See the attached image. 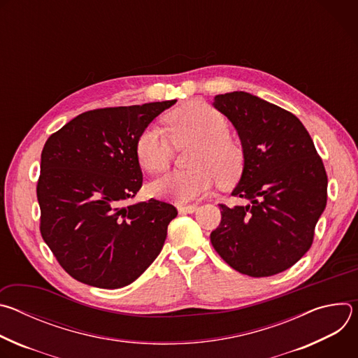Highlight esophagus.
Masks as SVG:
<instances>
[{"label":"esophagus","instance_id":"1","mask_svg":"<svg viewBox=\"0 0 358 358\" xmlns=\"http://www.w3.org/2000/svg\"><path fill=\"white\" fill-rule=\"evenodd\" d=\"M196 206L195 203H189V206H178V211L182 214H192L196 211Z\"/></svg>","mask_w":358,"mask_h":358}]
</instances>
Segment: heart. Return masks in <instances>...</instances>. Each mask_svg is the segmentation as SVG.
<instances>
[{
  "label": "heart",
  "instance_id": "1",
  "mask_svg": "<svg viewBox=\"0 0 358 358\" xmlns=\"http://www.w3.org/2000/svg\"><path fill=\"white\" fill-rule=\"evenodd\" d=\"M166 120L176 145L196 144L189 163L194 169L156 180L150 187L152 194L184 203L207 194L215 180L222 187L239 180L245 164L243 150L229 137V123L222 113L202 101H189ZM171 141L159 127L141 130L134 145L140 167L150 174L166 171L173 160Z\"/></svg>",
  "mask_w": 358,
  "mask_h": 358
}]
</instances>
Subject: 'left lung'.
<instances>
[{"label":"left lung","mask_w":358,"mask_h":358,"mask_svg":"<svg viewBox=\"0 0 358 358\" xmlns=\"http://www.w3.org/2000/svg\"><path fill=\"white\" fill-rule=\"evenodd\" d=\"M214 106L241 138L245 164L232 195L249 203H220L221 222L211 243L239 273L273 276L293 266L313 243L327 202L323 160L301 122L266 100L231 92L217 94Z\"/></svg>","instance_id":"8db88e82"}]
</instances>
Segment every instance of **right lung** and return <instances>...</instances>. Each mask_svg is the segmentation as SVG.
<instances>
[{
    "label": "right lung",
    "instance_id": "obj_1",
    "mask_svg": "<svg viewBox=\"0 0 358 358\" xmlns=\"http://www.w3.org/2000/svg\"><path fill=\"white\" fill-rule=\"evenodd\" d=\"M176 101L89 110L46 140L36 184L39 231L73 279L117 289L157 258L177 208L155 198L124 202L143 184L137 136Z\"/></svg>",
    "mask_w": 358,
    "mask_h": 358
}]
</instances>
